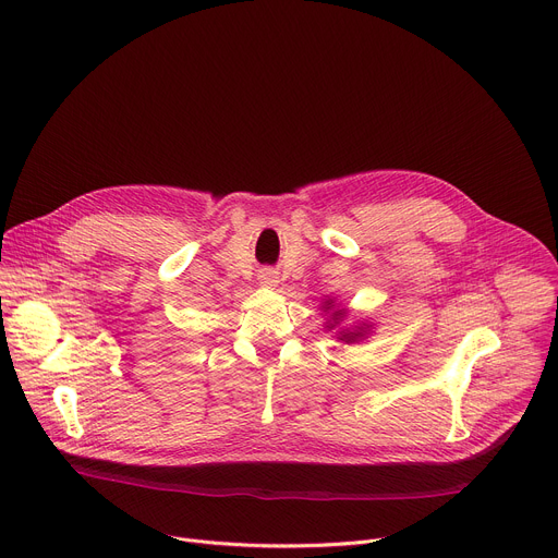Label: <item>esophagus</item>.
<instances>
[{
  "mask_svg": "<svg viewBox=\"0 0 558 558\" xmlns=\"http://www.w3.org/2000/svg\"><path fill=\"white\" fill-rule=\"evenodd\" d=\"M277 281V277H275V272H266L264 275V283H268V286H272Z\"/></svg>",
  "mask_w": 558,
  "mask_h": 558,
  "instance_id": "obj_1",
  "label": "esophagus"
}]
</instances>
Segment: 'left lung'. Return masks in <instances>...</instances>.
<instances>
[{"mask_svg":"<svg viewBox=\"0 0 558 558\" xmlns=\"http://www.w3.org/2000/svg\"><path fill=\"white\" fill-rule=\"evenodd\" d=\"M339 315H341V313H339ZM339 315H335V317H339ZM359 335H361V332H348V335H343V339H345V341H354Z\"/></svg>","mask_w":558,"mask_h":558,"instance_id":"left-lung-1","label":"left lung"}]
</instances>
